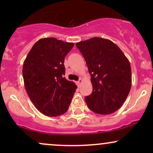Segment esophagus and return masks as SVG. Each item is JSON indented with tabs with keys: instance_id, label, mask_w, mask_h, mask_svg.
Returning a JSON list of instances; mask_svg holds the SVG:
<instances>
[{
	"instance_id": "34e87169",
	"label": "esophagus",
	"mask_w": 153,
	"mask_h": 153,
	"mask_svg": "<svg viewBox=\"0 0 153 153\" xmlns=\"http://www.w3.org/2000/svg\"><path fill=\"white\" fill-rule=\"evenodd\" d=\"M82 82V79H81V78H80V79H79V80H78V81L76 82V83H77V85H78V86H80V83H81V82Z\"/></svg>"
}]
</instances>
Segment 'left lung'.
<instances>
[{
  "label": "left lung",
  "mask_w": 153,
  "mask_h": 153,
  "mask_svg": "<svg viewBox=\"0 0 153 153\" xmlns=\"http://www.w3.org/2000/svg\"><path fill=\"white\" fill-rule=\"evenodd\" d=\"M86 62L93 85L85 98L87 106L99 114H110L125 101L131 85V66L119 47L106 39L94 37L76 44Z\"/></svg>",
  "instance_id": "8db88e82"
}]
</instances>
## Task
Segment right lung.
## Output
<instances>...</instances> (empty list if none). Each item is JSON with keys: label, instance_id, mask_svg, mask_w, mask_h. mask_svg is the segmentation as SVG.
<instances>
[{"label": "right lung", "instance_id": "1", "mask_svg": "<svg viewBox=\"0 0 153 153\" xmlns=\"http://www.w3.org/2000/svg\"><path fill=\"white\" fill-rule=\"evenodd\" d=\"M74 44L56 38L40 39L26 56L23 78L26 92L37 109L48 117L68 111L77 85L65 78V57Z\"/></svg>", "mask_w": 153, "mask_h": 153}]
</instances>
